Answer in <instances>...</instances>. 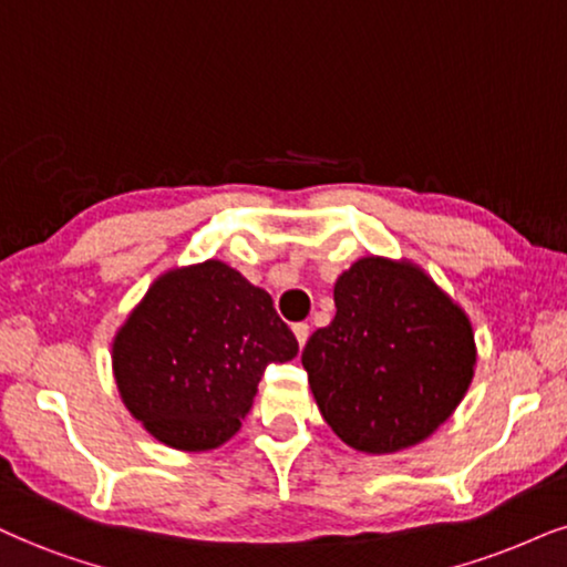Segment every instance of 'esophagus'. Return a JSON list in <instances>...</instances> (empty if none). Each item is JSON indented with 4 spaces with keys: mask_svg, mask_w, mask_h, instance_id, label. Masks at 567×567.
<instances>
[{
    "mask_svg": "<svg viewBox=\"0 0 567 567\" xmlns=\"http://www.w3.org/2000/svg\"><path fill=\"white\" fill-rule=\"evenodd\" d=\"M291 331H295V337H297V341H299V349H302V347L307 344V337H310V326H307V323H297L295 328H291Z\"/></svg>",
    "mask_w": 567,
    "mask_h": 567,
    "instance_id": "esophagus-1",
    "label": "esophagus"
}]
</instances>
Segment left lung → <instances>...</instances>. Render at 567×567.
I'll return each instance as SVG.
<instances>
[{"label": "left lung", "instance_id": "8db88e82", "mask_svg": "<svg viewBox=\"0 0 567 567\" xmlns=\"http://www.w3.org/2000/svg\"><path fill=\"white\" fill-rule=\"evenodd\" d=\"M333 302L302 352L323 421L365 454L421 444L476 373L471 318L421 265L375 255L341 272Z\"/></svg>", "mask_w": 567, "mask_h": 567}]
</instances>
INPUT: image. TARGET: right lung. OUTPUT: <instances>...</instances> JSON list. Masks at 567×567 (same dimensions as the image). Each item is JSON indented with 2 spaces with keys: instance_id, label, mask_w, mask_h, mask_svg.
Wrapping results in <instances>:
<instances>
[{
  "instance_id": "right-lung-1",
  "label": "right lung",
  "mask_w": 567,
  "mask_h": 567,
  "mask_svg": "<svg viewBox=\"0 0 567 567\" xmlns=\"http://www.w3.org/2000/svg\"><path fill=\"white\" fill-rule=\"evenodd\" d=\"M297 352L268 291L205 260L146 289L113 339V373L123 404L157 442L205 452L241 429L265 368Z\"/></svg>"
}]
</instances>
